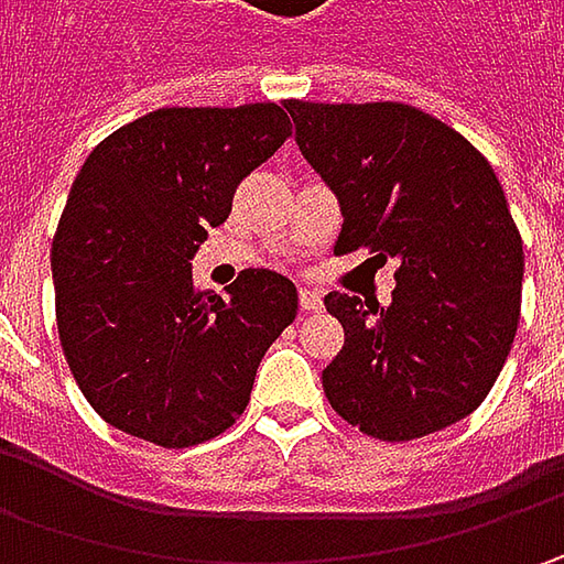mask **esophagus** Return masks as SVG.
<instances>
[{
    "mask_svg": "<svg viewBox=\"0 0 564 564\" xmlns=\"http://www.w3.org/2000/svg\"><path fill=\"white\" fill-rule=\"evenodd\" d=\"M297 301H301V311H307V314L323 311V294L316 292V289H301Z\"/></svg>",
    "mask_w": 564,
    "mask_h": 564,
    "instance_id": "esophagus-1",
    "label": "esophagus"
}]
</instances>
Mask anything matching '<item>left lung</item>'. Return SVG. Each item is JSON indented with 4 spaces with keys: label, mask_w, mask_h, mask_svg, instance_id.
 Listing matches in <instances>:
<instances>
[{
    "label": "left lung",
    "mask_w": 564,
    "mask_h": 564,
    "mask_svg": "<svg viewBox=\"0 0 564 564\" xmlns=\"http://www.w3.org/2000/svg\"><path fill=\"white\" fill-rule=\"evenodd\" d=\"M294 141L341 209L336 253L395 260L392 304L329 292L345 345L326 399L360 433L408 443L487 399L521 316L524 248L477 147L404 102H285Z\"/></svg>",
    "instance_id": "1"
}]
</instances>
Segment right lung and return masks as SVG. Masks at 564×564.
<instances>
[{
  "label": "right lung",
  "mask_w": 564,
  "mask_h": 564,
  "mask_svg": "<svg viewBox=\"0 0 564 564\" xmlns=\"http://www.w3.org/2000/svg\"><path fill=\"white\" fill-rule=\"evenodd\" d=\"M289 134L275 102L156 109L80 165L53 241L55 319L84 399L121 433L185 448L245 414L297 289L245 270L226 297L197 292L191 260Z\"/></svg>",
  "instance_id": "1"
}]
</instances>
